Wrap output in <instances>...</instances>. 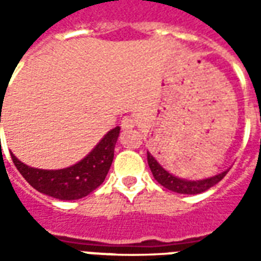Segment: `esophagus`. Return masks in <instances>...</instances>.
Here are the masks:
<instances>
[{
  "mask_svg": "<svg viewBox=\"0 0 261 261\" xmlns=\"http://www.w3.org/2000/svg\"><path fill=\"white\" fill-rule=\"evenodd\" d=\"M136 125V119L134 117H131V116H125L124 119L121 120V127L123 128H133Z\"/></svg>",
  "mask_w": 261,
  "mask_h": 261,
  "instance_id": "34e87169",
  "label": "esophagus"
}]
</instances>
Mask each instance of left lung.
Wrapping results in <instances>:
<instances>
[{
    "instance_id": "left-lung-1",
    "label": "left lung",
    "mask_w": 261,
    "mask_h": 261,
    "mask_svg": "<svg viewBox=\"0 0 261 261\" xmlns=\"http://www.w3.org/2000/svg\"><path fill=\"white\" fill-rule=\"evenodd\" d=\"M147 159L155 180L158 181L161 186H164L165 189H168L170 192L179 193V194H198V193L205 192L208 189L215 186L218 181L222 180L225 175L229 172V169L224 170L219 175L208 177V179H202V180H186V179H180V177L169 173L168 170H165L149 152H147Z\"/></svg>"
}]
</instances>
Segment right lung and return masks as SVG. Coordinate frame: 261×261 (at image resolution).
Masks as SVG:
<instances>
[{"label": "right lung", "mask_w": 261, "mask_h": 261, "mask_svg": "<svg viewBox=\"0 0 261 261\" xmlns=\"http://www.w3.org/2000/svg\"><path fill=\"white\" fill-rule=\"evenodd\" d=\"M119 134L120 127L110 130L85 158L65 169H36L20 162L14 153L11 158L20 175L37 192L59 200H78L103 183L113 162Z\"/></svg>", "instance_id": "obj_1"}]
</instances>
